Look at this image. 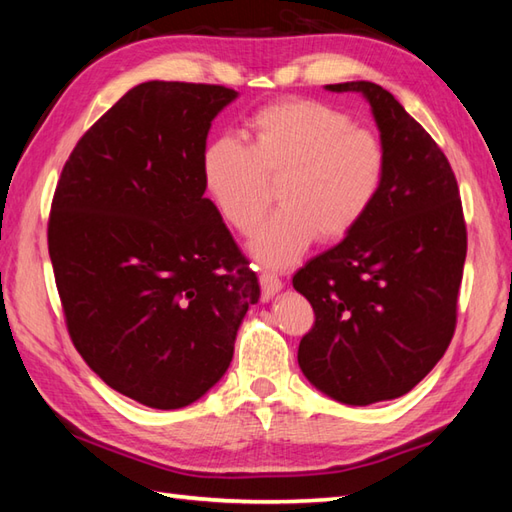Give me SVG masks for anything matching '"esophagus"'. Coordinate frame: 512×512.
<instances>
[{
	"label": "esophagus",
	"mask_w": 512,
	"mask_h": 512,
	"mask_svg": "<svg viewBox=\"0 0 512 512\" xmlns=\"http://www.w3.org/2000/svg\"><path fill=\"white\" fill-rule=\"evenodd\" d=\"M259 286H262L264 301H268L275 295V292L281 290V286L284 284H281V279L275 273H270V270H262V273H259Z\"/></svg>",
	"instance_id": "34e87169"
}]
</instances>
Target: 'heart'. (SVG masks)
Listing matches in <instances>:
<instances>
[{
    "mask_svg": "<svg viewBox=\"0 0 512 512\" xmlns=\"http://www.w3.org/2000/svg\"><path fill=\"white\" fill-rule=\"evenodd\" d=\"M248 147L233 136L206 143L204 191L237 233L248 235L268 209V180H279L281 209L250 239V253L288 266L319 235L339 242L354 233L383 195L389 154L372 129L314 99H281L246 123Z\"/></svg>",
    "mask_w": 512,
    "mask_h": 512,
    "instance_id": "1",
    "label": "heart"
}]
</instances>
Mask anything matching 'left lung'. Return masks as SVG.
<instances>
[{
  "instance_id": "1",
  "label": "left lung",
  "mask_w": 512,
  "mask_h": 512,
  "mask_svg": "<svg viewBox=\"0 0 512 512\" xmlns=\"http://www.w3.org/2000/svg\"><path fill=\"white\" fill-rule=\"evenodd\" d=\"M328 90L361 92L372 105L389 173L367 220L292 277L314 310L297 358L323 394L372 405L407 394L447 352L466 222L447 156L394 96L369 81Z\"/></svg>"
}]
</instances>
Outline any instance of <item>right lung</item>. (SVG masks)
<instances>
[{"label": "right lung", "mask_w": 512, "mask_h": 512, "mask_svg": "<svg viewBox=\"0 0 512 512\" xmlns=\"http://www.w3.org/2000/svg\"><path fill=\"white\" fill-rule=\"evenodd\" d=\"M237 96L147 81L65 160L48 250L70 339L118 394L154 409L204 396L231 365L257 275L204 198L200 158Z\"/></svg>", "instance_id": "obj_1"}]
</instances>
